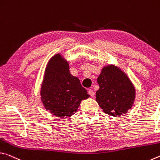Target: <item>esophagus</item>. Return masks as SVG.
I'll return each instance as SVG.
<instances>
[{"label": "esophagus", "mask_w": 160, "mask_h": 160, "mask_svg": "<svg viewBox=\"0 0 160 160\" xmlns=\"http://www.w3.org/2000/svg\"><path fill=\"white\" fill-rule=\"evenodd\" d=\"M88 94H89V95L91 96V97H94V96H95V93L93 92V91L91 90V89H88Z\"/></svg>", "instance_id": "34e87169"}]
</instances>
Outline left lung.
Segmentation results:
<instances>
[{
    "instance_id": "obj_1",
    "label": "left lung",
    "mask_w": 160,
    "mask_h": 160,
    "mask_svg": "<svg viewBox=\"0 0 160 160\" xmlns=\"http://www.w3.org/2000/svg\"><path fill=\"white\" fill-rule=\"evenodd\" d=\"M96 101L105 113L116 117L127 113L135 102L136 90L130 78L119 67L108 64L97 78Z\"/></svg>"
}]
</instances>
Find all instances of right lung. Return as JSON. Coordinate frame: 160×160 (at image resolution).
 Returning <instances> with one entry per match:
<instances>
[{"label": "right lung", "mask_w": 160, "mask_h": 160, "mask_svg": "<svg viewBox=\"0 0 160 160\" xmlns=\"http://www.w3.org/2000/svg\"><path fill=\"white\" fill-rule=\"evenodd\" d=\"M77 77L71 74L69 62L54 54L47 64L41 84V101L53 116L67 118L77 112L81 102L90 96Z\"/></svg>", "instance_id": "1"}]
</instances>
